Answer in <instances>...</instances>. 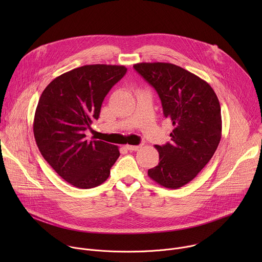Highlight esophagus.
I'll list each match as a JSON object with an SVG mask.
<instances>
[{"label":"esophagus","mask_w":262,"mask_h":262,"mask_svg":"<svg viewBox=\"0 0 262 262\" xmlns=\"http://www.w3.org/2000/svg\"><path fill=\"white\" fill-rule=\"evenodd\" d=\"M125 147L129 151H137L140 148H142V145H126Z\"/></svg>","instance_id":"1"}]
</instances>
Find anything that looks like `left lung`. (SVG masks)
Wrapping results in <instances>:
<instances>
[{
	"label": "left lung",
	"mask_w": 262,
	"mask_h": 262,
	"mask_svg": "<svg viewBox=\"0 0 262 262\" xmlns=\"http://www.w3.org/2000/svg\"><path fill=\"white\" fill-rule=\"evenodd\" d=\"M134 68L157 90L164 115L174 126L171 143L156 145L160 163L148 170V176L167 189L181 188L198 175L219 146V99L208 83L180 66L143 62Z\"/></svg>",
	"instance_id": "8db88e82"
}]
</instances>
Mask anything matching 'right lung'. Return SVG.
I'll list each match as a JSON object with an SVG mask.
<instances>
[{
  "label": "right lung",
  "mask_w": 262,
  "mask_h": 262,
  "mask_svg": "<svg viewBox=\"0 0 262 262\" xmlns=\"http://www.w3.org/2000/svg\"><path fill=\"white\" fill-rule=\"evenodd\" d=\"M127 68L93 64L67 71L43 90L35 111L33 132L50 166L71 185L92 189L103 183L120 156L118 146L86 139L111 88Z\"/></svg>",
  "instance_id": "add662e5"
}]
</instances>
